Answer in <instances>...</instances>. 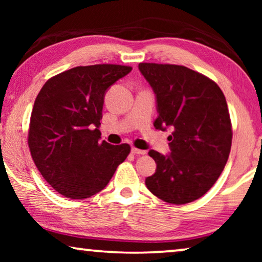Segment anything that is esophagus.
<instances>
[{
    "mask_svg": "<svg viewBox=\"0 0 262 262\" xmlns=\"http://www.w3.org/2000/svg\"><path fill=\"white\" fill-rule=\"evenodd\" d=\"M131 152L134 154V155H137V156H139V155H145V154H146L145 150H139V149H136V148H132V149H131Z\"/></svg>",
    "mask_w": 262,
    "mask_h": 262,
    "instance_id": "esophagus-1",
    "label": "esophagus"
}]
</instances>
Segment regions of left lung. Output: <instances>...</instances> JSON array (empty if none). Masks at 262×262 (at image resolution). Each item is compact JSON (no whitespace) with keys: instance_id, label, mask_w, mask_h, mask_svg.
Masks as SVG:
<instances>
[{"instance_id":"8db88e82","label":"left lung","mask_w":262,"mask_h":262,"mask_svg":"<svg viewBox=\"0 0 262 262\" xmlns=\"http://www.w3.org/2000/svg\"><path fill=\"white\" fill-rule=\"evenodd\" d=\"M156 96L157 130L171 127L168 155L150 150L156 170L145 185L169 204L203 196L223 171L231 149V121L225 96L209 77L174 64L139 63Z\"/></svg>"}]
</instances>
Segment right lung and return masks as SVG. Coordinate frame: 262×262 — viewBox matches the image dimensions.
Masks as SVG:
<instances>
[{
  "label": "right lung",
  "instance_id": "obj_1",
  "mask_svg": "<svg viewBox=\"0 0 262 262\" xmlns=\"http://www.w3.org/2000/svg\"><path fill=\"white\" fill-rule=\"evenodd\" d=\"M131 67L96 64L76 67L42 85L31 114L28 146L42 178L70 199L102 191L130 145L100 142L105 94Z\"/></svg>",
  "mask_w": 262,
  "mask_h": 262
}]
</instances>
